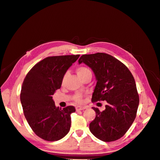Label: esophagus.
I'll use <instances>...</instances> for the list:
<instances>
[{"label": "esophagus", "mask_w": 160, "mask_h": 160, "mask_svg": "<svg viewBox=\"0 0 160 160\" xmlns=\"http://www.w3.org/2000/svg\"><path fill=\"white\" fill-rule=\"evenodd\" d=\"M85 109V107H77L76 108V111H81V110H83V109Z\"/></svg>", "instance_id": "obj_1"}]
</instances>
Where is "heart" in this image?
Instances as JSON below:
<instances>
[{
  "mask_svg": "<svg viewBox=\"0 0 160 160\" xmlns=\"http://www.w3.org/2000/svg\"><path fill=\"white\" fill-rule=\"evenodd\" d=\"M77 74H78V75L79 76V77H80L81 79H83V77H85V76L88 75L89 74H91V71L88 68H87V67H83V66L79 67H78V68L77 69ZM67 73L65 74L63 77H62V83H63L64 82H65V81L66 78H67ZM75 98H76V100L78 101V102H79V103L81 102L82 99H81V95H79V94L77 95Z\"/></svg>",
  "mask_w": 160,
  "mask_h": 160,
  "instance_id": "heart-1",
  "label": "heart"
}]
</instances>
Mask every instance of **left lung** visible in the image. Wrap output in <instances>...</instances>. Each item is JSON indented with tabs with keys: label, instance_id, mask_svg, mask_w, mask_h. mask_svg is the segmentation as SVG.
Masks as SVG:
<instances>
[{
	"label": "left lung",
	"instance_id": "left-lung-1",
	"mask_svg": "<svg viewBox=\"0 0 160 160\" xmlns=\"http://www.w3.org/2000/svg\"><path fill=\"white\" fill-rule=\"evenodd\" d=\"M83 62L94 72L97 83L92 101H106L105 109L96 113L89 124L94 136L103 142L115 141L123 136L136 117L139 95L132 74L122 62L103 52L83 55L79 64Z\"/></svg>",
	"mask_w": 160,
	"mask_h": 160
}]
</instances>
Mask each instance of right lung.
<instances>
[{
	"mask_svg": "<svg viewBox=\"0 0 160 160\" xmlns=\"http://www.w3.org/2000/svg\"><path fill=\"white\" fill-rule=\"evenodd\" d=\"M79 55L49 57L38 62L24 80L21 102L30 127L38 137L53 142L69 133L73 106L56 107L52 95L61 88L62 77Z\"/></svg>",
	"mask_w": 160,
	"mask_h": 160,
	"instance_id": "obj_1",
	"label": "right lung"
}]
</instances>
